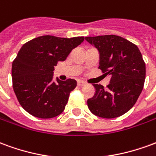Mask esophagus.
<instances>
[{
	"label": "esophagus",
	"mask_w": 156,
	"mask_h": 156,
	"mask_svg": "<svg viewBox=\"0 0 156 156\" xmlns=\"http://www.w3.org/2000/svg\"><path fill=\"white\" fill-rule=\"evenodd\" d=\"M85 84H86V83H85V82L82 81V80H78V86H79V87L84 86Z\"/></svg>",
	"instance_id": "esophagus-1"
}]
</instances>
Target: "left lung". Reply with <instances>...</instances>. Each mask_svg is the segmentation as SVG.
I'll use <instances>...</instances> for the list:
<instances>
[{
    "label": "left lung",
    "mask_w": 156,
    "mask_h": 156,
    "mask_svg": "<svg viewBox=\"0 0 156 156\" xmlns=\"http://www.w3.org/2000/svg\"><path fill=\"white\" fill-rule=\"evenodd\" d=\"M85 39L98 50V68L111 76L106 88L94 84L96 92L88 99V108L98 117H119L134 106L144 88L145 63L140 51L135 44L116 35Z\"/></svg>",
    "instance_id": "1"
}]
</instances>
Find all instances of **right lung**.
<instances>
[{
    "label": "right lung",
    "instance_id": "obj_1",
    "mask_svg": "<svg viewBox=\"0 0 156 156\" xmlns=\"http://www.w3.org/2000/svg\"><path fill=\"white\" fill-rule=\"evenodd\" d=\"M83 40V37L41 36L26 42L20 49L12 62V86L20 105L30 115L51 119L63 112L77 81L57 78L55 83L54 67L58 62L65 61Z\"/></svg>",
    "mask_w": 156,
    "mask_h": 156
}]
</instances>
